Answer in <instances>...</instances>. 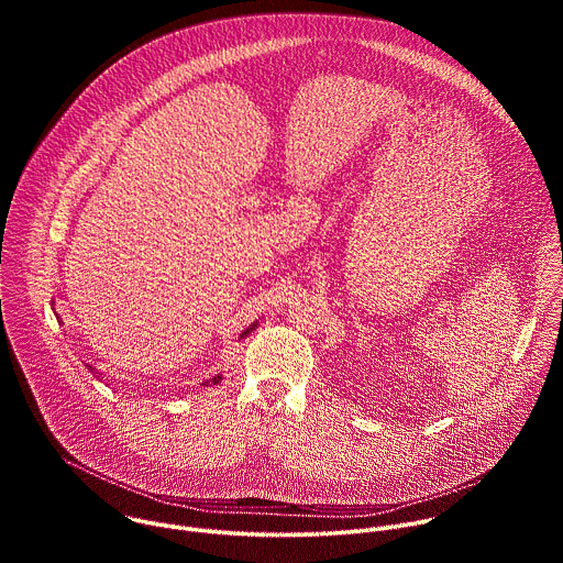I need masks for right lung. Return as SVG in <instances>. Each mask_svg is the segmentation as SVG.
Masks as SVG:
<instances>
[{"instance_id":"obj_1","label":"right lung","mask_w":563,"mask_h":563,"mask_svg":"<svg viewBox=\"0 0 563 563\" xmlns=\"http://www.w3.org/2000/svg\"><path fill=\"white\" fill-rule=\"evenodd\" d=\"M53 309H55V307H53ZM55 316H57V313H55ZM57 320H59V316H57ZM59 323H62V320H59ZM256 328H258V320H256V323H252V325H250V328H247V330H245V332H243V334H240V339H245V336H247V334H250V332H254V330H256ZM87 367H89V369H91V372H93V369H96V367H91V365H87ZM96 374H98V372H96ZM220 380H222V374H216V376H211V378H209V380H205V383H202V385H218V383H220Z\"/></svg>"}]
</instances>
